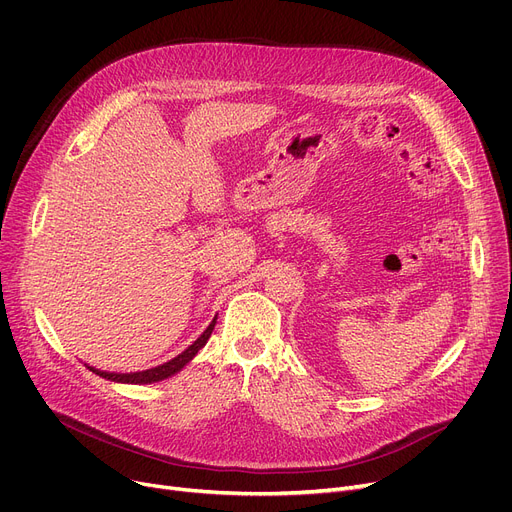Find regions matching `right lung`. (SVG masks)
Wrapping results in <instances>:
<instances>
[{"instance_id":"right-lung-1","label":"right lung","mask_w":512,"mask_h":512,"mask_svg":"<svg viewBox=\"0 0 512 512\" xmlns=\"http://www.w3.org/2000/svg\"><path fill=\"white\" fill-rule=\"evenodd\" d=\"M213 328H215V319L211 321L209 328H207L191 346L186 348L184 353H180L176 359H172V361H168V363H164V365L147 369V371H137V373H107V371H99V369H95V367H89V369H91L93 373L101 375V378H105V380L122 382V384H153V382H159V380H166V378H170V375L178 373L188 361H191V359L201 351V348L205 346V342L209 340Z\"/></svg>"}]
</instances>
